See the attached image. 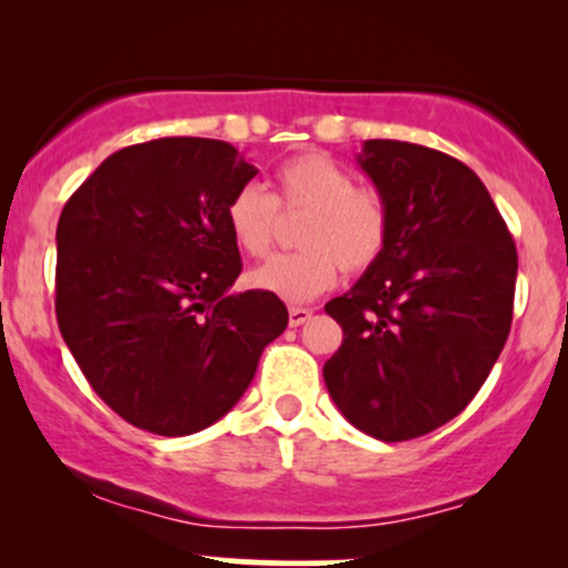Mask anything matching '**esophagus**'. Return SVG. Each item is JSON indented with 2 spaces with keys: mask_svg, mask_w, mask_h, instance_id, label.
<instances>
[{
  "mask_svg": "<svg viewBox=\"0 0 568 568\" xmlns=\"http://www.w3.org/2000/svg\"><path fill=\"white\" fill-rule=\"evenodd\" d=\"M312 317V310H304V306H291L288 310V323L296 328V325H304Z\"/></svg>",
  "mask_w": 568,
  "mask_h": 568,
  "instance_id": "obj_1",
  "label": "esophagus"
}]
</instances>
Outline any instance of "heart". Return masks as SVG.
<instances>
[{"mask_svg": "<svg viewBox=\"0 0 568 568\" xmlns=\"http://www.w3.org/2000/svg\"><path fill=\"white\" fill-rule=\"evenodd\" d=\"M306 213L296 234L302 251L283 253L251 272V285L302 304L334 288L338 270L361 275L387 247L389 213L376 189L355 186V175L325 154L285 160L275 173V194L245 184L226 202V230L251 258H264L277 237L280 213Z\"/></svg>", "mask_w": 568, "mask_h": 568, "instance_id": "obj_1", "label": "heart"}]
</instances>
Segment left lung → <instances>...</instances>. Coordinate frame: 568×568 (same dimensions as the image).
I'll use <instances>...</instances> for the list:
<instances>
[{
  "mask_svg": "<svg viewBox=\"0 0 568 568\" xmlns=\"http://www.w3.org/2000/svg\"><path fill=\"white\" fill-rule=\"evenodd\" d=\"M361 168L389 213L382 258L325 304L344 342L325 361L331 397L387 443L433 433L467 408L513 323L518 253L484 181L419 143H363Z\"/></svg>",
  "mask_w": 568,
  "mask_h": 568,
  "instance_id": "1",
  "label": "left lung"
}]
</instances>
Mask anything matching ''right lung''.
Wrapping results in <instances>:
<instances>
[{"label": "right lung", "mask_w": 568, "mask_h": 568, "mask_svg": "<svg viewBox=\"0 0 568 568\" xmlns=\"http://www.w3.org/2000/svg\"><path fill=\"white\" fill-rule=\"evenodd\" d=\"M258 171L216 139H158L95 168L58 219L55 317L84 379L154 435H192L230 410L288 310L232 293L243 272L226 202Z\"/></svg>", "instance_id": "right-lung-1"}]
</instances>
